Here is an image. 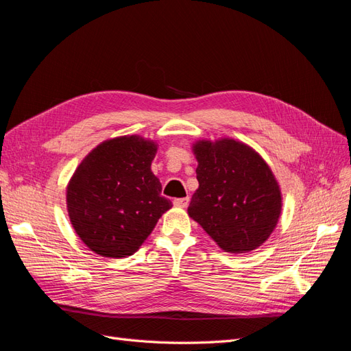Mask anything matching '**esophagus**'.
Listing matches in <instances>:
<instances>
[{"label": "esophagus", "mask_w": 351, "mask_h": 351, "mask_svg": "<svg viewBox=\"0 0 351 351\" xmlns=\"http://www.w3.org/2000/svg\"><path fill=\"white\" fill-rule=\"evenodd\" d=\"M190 199L189 197H180V199H174V205L178 208H186L189 205Z\"/></svg>", "instance_id": "34e87169"}]
</instances>
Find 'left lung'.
Segmentation results:
<instances>
[{
    "mask_svg": "<svg viewBox=\"0 0 351 351\" xmlns=\"http://www.w3.org/2000/svg\"><path fill=\"white\" fill-rule=\"evenodd\" d=\"M193 152L199 189L189 215L222 250L246 253L259 247L277 226L282 205L268 164L232 139L199 141Z\"/></svg>",
    "mask_w": 351,
    "mask_h": 351,
    "instance_id": "1",
    "label": "left lung"
}]
</instances>
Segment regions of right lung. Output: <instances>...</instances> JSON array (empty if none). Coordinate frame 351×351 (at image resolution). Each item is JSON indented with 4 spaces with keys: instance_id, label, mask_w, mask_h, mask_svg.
<instances>
[{
    "instance_id": "obj_1",
    "label": "right lung",
    "mask_w": 351,
    "mask_h": 351,
    "mask_svg": "<svg viewBox=\"0 0 351 351\" xmlns=\"http://www.w3.org/2000/svg\"><path fill=\"white\" fill-rule=\"evenodd\" d=\"M156 143L141 136L107 141L83 159L67 186L73 228L105 258H125L142 246L173 206L151 171Z\"/></svg>"
}]
</instances>
